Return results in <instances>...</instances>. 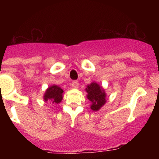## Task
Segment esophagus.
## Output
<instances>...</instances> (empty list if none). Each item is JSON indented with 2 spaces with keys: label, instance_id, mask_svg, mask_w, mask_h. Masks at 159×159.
<instances>
[{
  "label": "esophagus",
  "instance_id": "obj_1",
  "mask_svg": "<svg viewBox=\"0 0 159 159\" xmlns=\"http://www.w3.org/2000/svg\"><path fill=\"white\" fill-rule=\"evenodd\" d=\"M78 84H79V83H78V81H73L71 83V85L72 87L75 88V89H77V88H78Z\"/></svg>",
  "mask_w": 159,
  "mask_h": 159
}]
</instances>
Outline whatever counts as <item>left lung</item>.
Segmentation results:
<instances>
[{
	"label": "left lung",
	"instance_id": "1",
	"mask_svg": "<svg viewBox=\"0 0 159 159\" xmlns=\"http://www.w3.org/2000/svg\"><path fill=\"white\" fill-rule=\"evenodd\" d=\"M86 91L88 93V99L91 102V108L93 111H98L101 107L103 106L106 102L105 100V93L102 87L97 83H91L87 86Z\"/></svg>",
	"mask_w": 159,
	"mask_h": 159
}]
</instances>
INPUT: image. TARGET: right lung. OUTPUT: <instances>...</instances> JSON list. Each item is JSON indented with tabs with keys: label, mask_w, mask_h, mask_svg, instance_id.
<instances>
[{
	"label": "right lung",
	"mask_w": 159,
	"mask_h": 159,
	"mask_svg": "<svg viewBox=\"0 0 159 159\" xmlns=\"http://www.w3.org/2000/svg\"><path fill=\"white\" fill-rule=\"evenodd\" d=\"M63 90L61 88H59L57 85H53L51 87L48 88L44 94V99L45 102H52V103L58 104L59 102H61L62 94H63Z\"/></svg>",
	"instance_id": "obj_1"
}]
</instances>
